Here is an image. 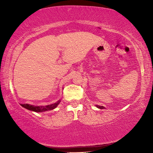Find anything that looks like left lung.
Segmentation results:
<instances>
[{"instance_id":"left-lung-1","label":"left lung","mask_w":153,"mask_h":153,"mask_svg":"<svg viewBox=\"0 0 153 153\" xmlns=\"http://www.w3.org/2000/svg\"><path fill=\"white\" fill-rule=\"evenodd\" d=\"M96 106H97V107L98 108H100V109H102V108H105V107H104V106H99V105H96Z\"/></svg>"}]
</instances>
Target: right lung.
Segmentation results:
<instances>
[{"instance_id": "right-lung-1", "label": "right lung", "mask_w": 153, "mask_h": 153, "mask_svg": "<svg viewBox=\"0 0 153 153\" xmlns=\"http://www.w3.org/2000/svg\"><path fill=\"white\" fill-rule=\"evenodd\" d=\"M60 100H58L54 104H49V105L47 106H34V105H31V104H22L21 105L23 107L26 108V109L30 110L31 111H35V112H44V111H50V110H53L54 108L57 107V106L60 104Z\"/></svg>"}]
</instances>
